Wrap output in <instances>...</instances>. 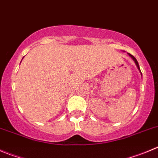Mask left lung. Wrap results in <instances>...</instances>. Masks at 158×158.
Instances as JSON below:
<instances>
[{"instance_id": "left-lung-1", "label": "left lung", "mask_w": 158, "mask_h": 158, "mask_svg": "<svg viewBox=\"0 0 158 158\" xmlns=\"http://www.w3.org/2000/svg\"><path fill=\"white\" fill-rule=\"evenodd\" d=\"M128 54H129V56H130V57H131L132 59L133 60V61H134V62H135V64H136V67H137L138 70H139V72H140V73H141V76H142V73H141V71H140V69H139V64H138V62H137V60H136V58L134 57V56H132L131 54H130V53H128Z\"/></svg>"}]
</instances>
